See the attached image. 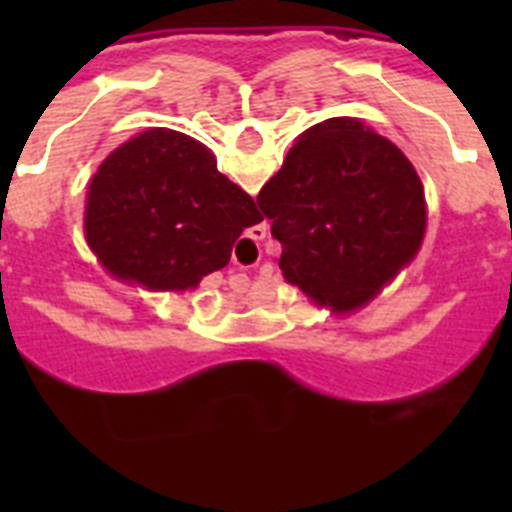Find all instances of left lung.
<instances>
[{
  "mask_svg": "<svg viewBox=\"0 0 512 512\" xmlns=\"http://www.w3.org/2000/svg\"><path fill=\"white\" fill-rule=\"evenodd\" d=\"M256 202L282 243L284 279L338 312L377 297L425 235L418 171L392 140L354 117L305 130Z\"/></svg>",
  "mask_w": 512,
  "mask_h": 512,
  "instance_id": "1",
  "label": "left lung"
}]
</instances>
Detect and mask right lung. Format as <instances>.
I'll return each instance as SVG.
<instances>
[{
  "mask_svg": "<svg viewBox=\"0 0 512 512\" xmlns=\"http://www.w3.org/2000/svg\"><path fill=\"white\" fill-rule=\"evenodd\" d=\"M261 220L256 202L217 171L210 148L153 128L104 158L84 230L112 277L184 292L223 269L243 230Z\"/></svg>",
  "mask_w": 512,
  "mask_h": 512,
  "instance_id": "1",
  "label": "right lung"
}]
</instances>
